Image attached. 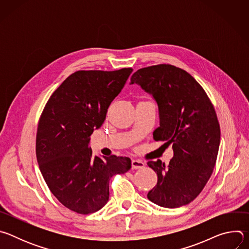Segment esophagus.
I'll return each mask as SVG.
<instances>
[{"label": "esophagus", "mask_w": 249, "mask_h": 249, "mask_svg": "<svg viewBox=\"0 0 249 249\" xmlns=\"http://www.w3.org/2000/svg\"><path fill=\"white\" fill-rule=\"evenodd\" d=\"M145 166V163L140 160H132V169H139L143 168Z\"/></svg>", "instance_id": "34e87169"}]
</instances>
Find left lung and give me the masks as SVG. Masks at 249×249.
Wrapping results in <instances>:
<instances>
[{
  "label": "left lung",
  "instance_id": "8db88e82",
  "mask_svg": "<svg viewBox=\"0 0 249 249\" xmlns=\"http://www.w3.org/2000/svg\"><path fill=\"white\" fill-rule=\"evenodd\" d=\"M133 84L156 100L160 127L154 139L172 144L173 150L167 166L160 160L148 162L158 175L148 199L164 208L187 205L203 190L216 164L221 130L214 106L190 74L172 65L140 69L131 77Z\"/></svg>",
  "mask_w": 249,
  "mask_h": 249
}]
</instances>
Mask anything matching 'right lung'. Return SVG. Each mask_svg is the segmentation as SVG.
<instances>
[{
    "instance_id": "1",
    "label": "right lung",
    "mask_w": 249,
    "mask_h": 249,
    "mask_svg": "<svg viewBox=\"0 0 249 249\" xmlns=\"http://www.w3.org/2000/svg\"><path fill=\"white\" fill-rule=\"evenodd\" d=\"M132 72L78 71L53 92L41 114L36 135L40 171L59 202L79 214L100 210L109 199L111 177L131 168L127 157H93L89 143Z\"/></svg>"
}]
</instances>
